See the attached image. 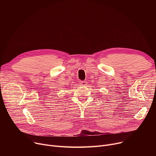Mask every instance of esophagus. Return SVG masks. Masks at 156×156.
I'll list each match as a JSON object with an SVG mask.
<instances>
[{
    "mask_svg": "<svg viewBox=\"0 0 156 156\" xmlns=\"http://www.w3.org/2000/svg\"><path fill=\"white\" fill-rule=\"evenodd\" d=\"M79 83H80V85H81V86H85V85H87V81H80V82H79Z\"/></svg>",
    "mask_w": 156,
    "mask_h": 156,
    "instance_id": "34e87169",
    "label": "esophagus"
}]
</instances>
